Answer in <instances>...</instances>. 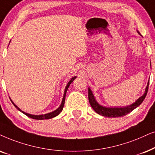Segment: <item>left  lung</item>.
Listing matches in <instances>:
<instances>
[{
  "label": "left lung",
  "mask_w": 155,
  "mask_h": 155,
  "mask_svg": "<svg viewBox=\"0 0 155 155\" xmlns=\"http://www.w3.org/2000/svg\"><path fill=\"white\" fill-rule=\"evenodd\" d=\"M138 33L140 35V33L138 32ZM149 83L148 82L147 87H146L145 92L142 96L136 101L135 103H134L130 106L124 107V108H106V107H103L100 106L96 101L95 100V98L93 95L91 91L89 88H88V101L91 106L93 108V109L96 111L97 113L99 115H101L103 116L108 117H122L124 115L128 114L131 111H133L134 109H135L137 107L140 106L142 104L144 99L145 98L146 95L147 94L148 88H149Z\"/></svg>",
  "instance_id": "1"
}]
</instances>
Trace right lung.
I'll return each mask as SVG.
<instances>
[{"mask_svg":"<svg viewBox=\"0 0 155 155\" xmlns=\"http://www.w3.org/2000/svg\"><path fill=\"white\" fill-rule=\"evenodd\" d=\"M76 78V76H74L73 78H71V79L70 80V81H69V83L67 84V86H66L65 88V90H64V97H63V99H62V102H61V104L60 105V106L56 110L53 111V112L51 113H47V114H45V115H31V114H28V113H26L23 112V111H22L19 108H18L17 106H15V104H14V103L11 100V102L13 103V104L15 106V107L16 108H18V110H19L20 111H21V112L22 113H24L25 115H26L27 116H28L29 117H31V118L32 119H35V120H44V119H50V118H52V117H56L57 115H58L59 113H60L61 111H62L63 110V108H64V102H65V96H66V93H67V90H68V88L69 87V85L72 83V81H74V79H75Z\"/></svg>","mask_w":155,"mask_h":155,"instance_id":"add662e5","label":"right lung"}]
</instances>
